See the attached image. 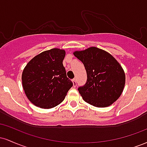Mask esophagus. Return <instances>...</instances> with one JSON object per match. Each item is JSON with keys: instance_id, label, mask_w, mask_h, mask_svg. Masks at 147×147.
Listing matches in <instances>:
<instances>
[{"instance_id": "obj_1", "label": "esophagus", "mask_w": 147, "mask_h": 147, "mask_svg": "<svg viewBox=\"0 0 147 147\" xmlns=\"http://www.w3.org/2000/svg\"><path fill=\"white\" fill-rule=\"evenodd\" d=\"M72 84H73V86L74 87L77 86V79H76L75 78L72 79Z\"/></svg>"}]
</instances>
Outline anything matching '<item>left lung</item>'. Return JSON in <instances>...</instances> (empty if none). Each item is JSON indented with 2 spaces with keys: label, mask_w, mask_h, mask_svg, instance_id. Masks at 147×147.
<instances>
[{
  "label": "left lung",
  "mask_w": 147,
  "mask_h": 147,
  "mask_svg": "<svg viewBox=\"0 0 147 147\" xmlns=\"http://www.w3.org/2000/svg\"><path fill=\"white\" fill-rule=\"evenodd\" d=\"M85 66L87 82L78 90L86 102L108 107L122 95L126 77L120 64L110 53L96 47L73 52Z\"/></svg>",
  "instance_id": "1"
}]
</instances>
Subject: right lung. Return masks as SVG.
<instances>
[{"label": "right lung", "mask_w": 147, "mask_h": 147, "mask_svg": "<svg viewBox=\"0 0 147 147\" xmlns=\"http://www.w3.org/2000/svg\"><path fill=\"white\" fill-rule=\"evenodd\" d=\"M65 51L52 48L38 54L27 63L22 73V85L28 99L41 109L61 104L72 86L63 60Z\"/></svg>", "instance_id": "1"}]
</instances>
